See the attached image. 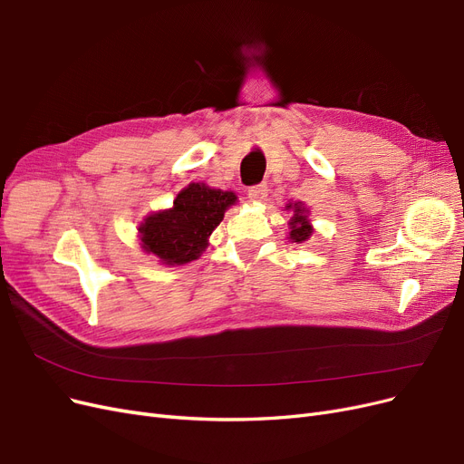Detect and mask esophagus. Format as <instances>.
<instances>
[{"mask_svg": "<svg viewBox=\"0 0 464 464\" xmlns=\"http://www.w3.org/2000/svg\"><path fill=\"white\" fill-rule=\"evenodd\" d=\"M267 185L266 183H258V185H252L250 188H248V198L250 200H254V202H258V200H264L266 197H267Z\"/></svg>", "mask_w": 464, "mask_h": 464, "instance_id": "obj_1", "label": "esophagus"}]
</instances>
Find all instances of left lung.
<instances>
[{
	"mask_svg": "<svg viewBox=\"0 0 464 464\" xmlns=\"http://www.w3.org/2000/svg\"><path fill=\"white\" fill-rule=\"evenodd\" d=\"M290 208L295 210V216H293V219H290V241H293V243L307 241V238H310V235L314 233V229L310 226V221H307L305 208H302L300 202L288 204L286 210H290Z\"/></svg>",
	"mask_w": 464,
	"mask_h": 464,
	"instance_id": "left-lung-1",
	"label": "left lung"
}]
</instances>
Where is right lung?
Segmentation results:
<instances>
[{"label":"right lung","mask_w":464,"mask_h":464,"mask_svg":"<svg viewBox=\"0 0 464 464\" xmlns=\"http://www.w3.org/2000/svg\"><path fill=\"white\" fill-rule=\"evenodd\" d=\"M235 200L237 197L231 191L191 183L178 195L174 208L145 219L140 227L143 250L168 266L197 260Z\"/></svg>","instance_id":"add662e5"}]
</instances>
